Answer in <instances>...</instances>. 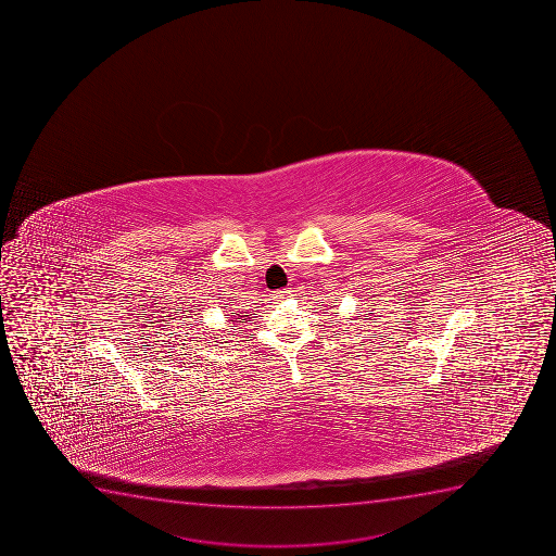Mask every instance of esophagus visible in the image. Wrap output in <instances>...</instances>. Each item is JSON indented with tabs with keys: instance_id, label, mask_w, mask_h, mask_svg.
<instances>
[{
	"instance_id": "1",
	"label": "esophagus",
	"mask_w": 556,
	"mask_h": 556,
	"mask_svg": "<svg viewBox=\"0 0 556 556\" xmlns=\"http://www.w3.org/2000/svg\"><path fill=\"white\" fill-rule=\"evenodd\" d=\"M290 295H292V290H279L275 293L274 301H282V299L290 298Z\"/></svg>"
}]
</instances>
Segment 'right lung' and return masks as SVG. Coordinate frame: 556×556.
I'll return each mask as SVG.
<instances>
[{
    "mask_svg": "<svg viewBox=\"0 0 556 556\" xmlns=\"http://www.w3.org/2000/svg\"><path fill=\"white\" fill-rule=\"evenodd\" d=\"M239 315V314H237ZM239 317H241L242 320L247 319L248 315H239ZM231 323H236V320H231ZM239 323H241V320H239Z\"/></svg>",
    "mask_w": 556,
    "mask_h": 556,
    "instance_id": "right-lung-1",
    "label": "right lung"
}]
</instances>
